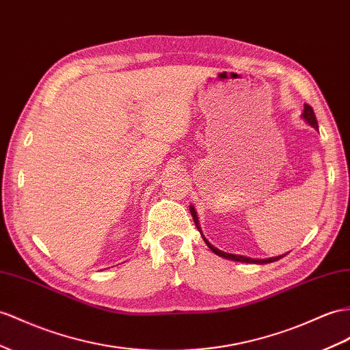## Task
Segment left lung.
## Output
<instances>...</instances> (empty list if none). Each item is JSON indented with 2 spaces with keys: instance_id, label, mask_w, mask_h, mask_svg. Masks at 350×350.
<instances>
[{
  "instance_id": "obj_1",
  "label": "left lung",
  "mask_w": 350,
  "mask_h": 350,
  "mask_svg": "<svg viewBox=\"0 0 350 350\" xmlns=\"http://www.w3.org/2000/svg\"><path fill=\"white\" fill-rule=\"evenodd\" d=\"M303 118L308 121V124H310L313 129H317L318 130V121H317V116H315V112H313V109H312V106H309V105H304V111H303ZM191 214H192V217H193V221H195V226L198 228V230L201 232V235H202V230H201V226H200V221H198V216H196V211H195V208L193 207H191ZM202 238H204V241H205V244L208 245V248L211 250L213 253H216L217 256H220V257H225V258H229V260H235V262H244V263H272V262H276V260H280L281 257H284V256H278V257H271V258H260V260H257V258H250V257H244V256H237V254H229V253H225V252H220L219 248H216V247H213L208 241H207V238H205L204 235H202Z\"/></svg>"
}]
</instances>
